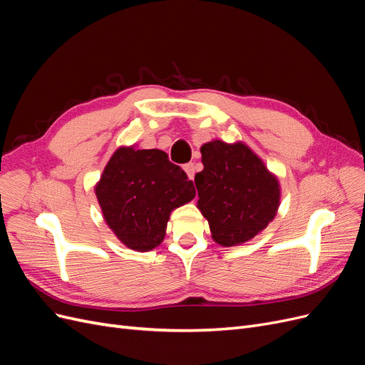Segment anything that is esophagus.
<instances>
[{
    "label": "esophagus",
    "instance_id": "obj_1",
    "mask_svg": "<svg viewBox=\"0 0 365 365\" xmlns=\"http://www.w3.org/2000/svg\"><path fill=\"white\" fill-rule=\"evenodd\" d=\"M184 172L187 173V176H189V180H192V181H193V178H195V172H196V165H195V163L185 164V165H184Z\"/></svg>",
    "mask_w": 365,
    "mask_h": 365
}]
</instances>
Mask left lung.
Returning a JSON list of instances; mask_svg holds the SVG:
<instances>
[{"label":"left lung","mask_w":365,"mask_h":365,"mask_svg":"<svg viewBox=\"0 0 365 365\" xmlns=\"http://www.w3.org/2000/svg\"><path fill=\"white\" fill-rule=\"evenodd\" d=\"M201 153L204 169L195 176L197 208L208 220L212 237L222 247L245 244L277 215V176L242 141L212 140Z\"/></svg>","instance_id":"left-lung-1"}]
</instances>
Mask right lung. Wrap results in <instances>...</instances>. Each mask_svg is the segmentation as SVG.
<instances>
[{"instance_id": "right-lung-1", "label": "right lung", "mask_w": 365, "mask_h": 365, "mask_svg": "<svg viewBox=\"0 0 365 365\" xmlns=\"http://www.w3.org/2000/svg\"><path fill=\"white\" fill-rule=\"evenodd\" d=\"M94 192L108 227L121 244L140 252L161 244L170 213L196 195L193 182L168 153L135 146L113 153Z\"/></svg>"}]
</instances>
